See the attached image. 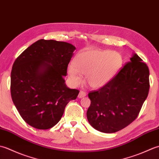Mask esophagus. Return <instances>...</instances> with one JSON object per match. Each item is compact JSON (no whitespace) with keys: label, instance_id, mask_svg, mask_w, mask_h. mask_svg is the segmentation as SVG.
I'll return each instance as SVG.
<instances>
[{"label":"esophagus","instance_id":"obj_1","mask_svg":"<svg viewBox=\"0 0 159 159\" xmlns=\"http://www.w3.org/2000/svg\"><path fill=\"white\" fill-rule=\"evenodd\" d=\"M86 95H87L86 92H84V91H82V90H81V91H80L79 94V96H78V97H79V98H82L85 97Z\"/></svg>","mask_w":159,"mask_h":159}]
</instances>
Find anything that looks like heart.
<instances>
[{
    "instance_id": "b5f03b06",
    "label": "heart",
    "mask_w": 159,
    "mask_h": 159,
    "mask_svg": "<svg viewBox=\"0 0 159 159\" xmlns=\"http://www.w3.org/2000/svg\"><path fill=\"white\" fill-rule=\"evenodd\" d=\"M123 65L120 52L88 48L74 57L73 64L67 67V74L74 85L83 82L81 76L92 88L98 89L109 82L117 75Z\"/></svg>"
}]
</instances>
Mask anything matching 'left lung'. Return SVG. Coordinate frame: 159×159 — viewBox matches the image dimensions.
<instances>
[{"label": "left lung", "instance_id": "left-lung-1", "mask_svg": "<svg viewBox=\"0 0 159 159\" xmlns=\"http://www.w3.org/2000/svg\"><path fill=\"white\" fill-rule=\"evenodd\" d=\"M149 74L146 63L134 54L113 79L90 92L87 117L91 126L102 133H113L133 122L148 97Z\"/></svg>", "mask_w": 159, "mask_h": 159}]
</instances>
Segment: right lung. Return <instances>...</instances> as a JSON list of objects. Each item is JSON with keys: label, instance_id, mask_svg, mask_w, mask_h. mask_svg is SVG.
Segmentation results:
<instances>
[{"label": "right lung", "instance_id": "right-lung-1", "mask_svg": "<svg viewBox=\"0 0 159 159\" xmlns=\"http://www.w3.org/2000/svg\"><path fill=\"white\" fill-rule=\"evenodd\" d=\"M76 49L71 43L39 39L15 60L11 72V95L26 123L40 130L53 127L66 106L79 90L65 83L67 66Z\"/></svg>", "mask_w": 159, "mask_h": 159}]
</instances>
